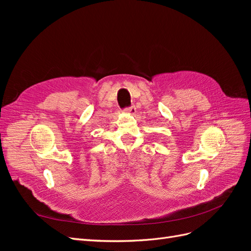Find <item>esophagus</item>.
I'll return each mask as SVG.
<instances>
[{
    "label": "esophagus",
    "mask_w": 251,
    "mask_h": 251,
    "mask_svg": "<svg viewBox=\"0 0 251 251\" xmlns=\"http://www.w3.org/2000/svg\"><path fill=\"white\" fill-rule=\"evenodd\" d=\"M125 112L127 113V114H131V115H134V114L136 113V108L134 107V105H132L131 108H126V109L125 110Z\"/></svg>",
    "instance_id": "34e87169"
}]
</instances>
